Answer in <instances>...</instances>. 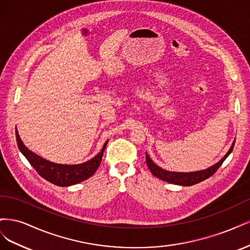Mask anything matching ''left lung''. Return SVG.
Wrapping results in <instances>:
<instances>
[{
  "instance_id": "left-lung-1",
  "label": "left lung",
  "mask_w": 250,
  "mask_h": 250,
  "mask_svg": "<svg viewBox=\"0 0 250 250\" xmlns=\"http://www.w3.org/2000/svg\"><path fill=\"white\" fill-rule=\"evenodd\" d=\"M234 141L232 142L229 150L228 151V153H226L220 161H219L217 164L211 166V167H208V169L200 170V171L174 172V171L165 170L161 167H158V166L149 157L147 152H146V163H147V166H148L149 170L151 171V173H152L153 175L157 178H160L164 181H167V183L173 184V185H178V186H184V187L193 186V185H196L198 183H201V181L206 180L213 175V174L219 169V167L222 165V163L231 153V151L234 146Z\"/></svg>"
}]
</instances>
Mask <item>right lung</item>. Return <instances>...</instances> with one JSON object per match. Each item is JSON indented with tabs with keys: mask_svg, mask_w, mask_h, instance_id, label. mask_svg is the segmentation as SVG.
<instances>
[{
	"mask_svg": "<svg viewBox=\"0 0 250 250\" xmlns=\"http://www.w3.org/2000/svg\"><path fill=\"white\" fill-rule=\"evenodd\" d=\"M16 135L19 149L21 154L27 158L30 165L32 166L42 178L59 187H69L76 185L93 176L101 164L104 149L108 142H105L99 153L85 163L78 165H62L44 160L42 156L29 150L21 140L18 129L16 130Z\"/></svg>",
	"mask_w": 250,
	"mask_h": 250,
	"instance_id": "right-lung-1",
	"label": "right lung"
}]
</instances>
